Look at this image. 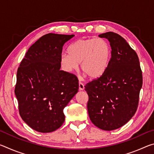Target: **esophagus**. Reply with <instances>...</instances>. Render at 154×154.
I'll return each mask as SVG.
<instances>
[{
	"mask_svg": "<svg viewBox=\"0 0 154 154\" xmlns=\"http://www.w3.org/2000/svg\"><path fill=\"white\" fill-rule=\"evenodd\" d=\"M79 90H84V84H83L82 82H79Z\"/></svg>",
	"mask_w": 154,
	"mask_h": 154,
	"instance_id": "obj_1",
	"label": "esophagus"
}]
</instances>
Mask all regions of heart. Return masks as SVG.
Instances as JSON below:
<instances>
[{
  "label": "heart",
  "mask_w": 154,
  "mask_h": 154,
  "mask_svg": "<svg viewBox=\"0 0 154 154\" xmlns=\"http://www.w3.org/2000/svg\"><path fill=\"white\" fill-rule=\"evenodd\" d=\"M67 53H62L60 63L64 71L77 70L82 62V71L90 79L102 77L107 71L112 50L108 42L103 38H82L70 45Z\"/></svg>",
  "instance_id": "b5f03b06"
}]
</instances>
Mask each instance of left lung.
Here are the masks:
<instances>
[{"instance_id":"1","label":"left lung","mask_w":154,"mask_h":154,"mask_svg":"<svg viewBox=\"0 0 154 154\" xmlns=\"http://www.w3.org/2000/svg\"><path fill=\"white\" fill-rule=\"evenodd\" d=\"M98 36L110 43L111 62L105 73L88 83L85 90L90 120L110 131L123 126L136 113L143 75L139 57L122 36L113 32Z\"/></svg>"}]
</instances>
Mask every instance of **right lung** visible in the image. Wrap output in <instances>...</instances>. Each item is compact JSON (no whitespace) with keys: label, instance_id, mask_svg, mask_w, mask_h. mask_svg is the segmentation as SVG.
Segmentation results:
<instances>
[{"label":"right lung","instance_id":"add662e5","mask_svg":"<svg viewBox=\"0 0 154 154\" xmlns=\"http://www.w3.org/2000/svg\"><path fill=\"white\" fill-rule=\"evenodd\" d=\"M73 36L54 33L41 36L17 69L15 94L20 115L37 132L58 129L65 119L64 108L78 92L77 77L60 70L62 47Z\"/></svg>","mask_w":154,"mask_h":154}]
</instances>
